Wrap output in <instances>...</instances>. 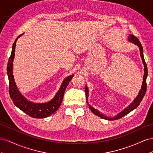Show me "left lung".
Masks as SVG:
<instances>
[{
    "label": "left lung",
    "instance_id": "obj_1",
    "mask_svg": "<svg viewBox=\"0 0 153 153\" xmlns=\"http://www.w3.org/2000/svg\"><path fill=\"white\" fill-rule=\"evenodd\" d=\"M128 40L129 42H132L133 43H134V45H137L139 47L140 54V57L142 58V63L143 64V66H144V68H143V71H144V74H143V81H142V86H141V89L140 90L138 95L134 98V99L133 100V101L131 103L127 108H124L123 111H120L119 113H118V114L116 115L115 116L109 117L106 116V115L103 114L102 113L100 112V111L97 110V109H95L94 107L91 106L90 104H89V103L88 102V96H89V94H88L89 90H88V86H87L86 85L85 86V93H86V102H87V104H88V105L90 109L91 110V112L94 113L95 115L101 117V118H102V119H104L108 120H115L119 119H120V118L125 116L126 115L128 114L129 112L133 111V110H134L135 108H137L138 106L140 103L141 101H142V99H143V97H144V95H145L146 92V88H147L146 79H147V67L146 63L145 62L144 57H143V47L141 45L140 42V41L138 40V39L136 36H134L133 34H129V35L128 36Z\"/></svg>",
    "mask_w": 153,
    "mask_h": 153
}]
</instances>
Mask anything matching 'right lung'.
<instances>
[{
    "label": "right lung",
    "mask_w": 153,
    "mask_h": 153,
    "mask_svg": "<svg viewBox=\"0 0 153 153\" xmlns=\"http://www.w3.org/2000/svg\"><path fill=\"white\" fill-rule=\"evenodd\" d=\"M23 34L24 33L17 37L13 44L11 54L7 63V73L9 79V85H10L9 92H10V97L14 104L20 110L31 117L36 118V119H43V118H46L53 114L56 111L58 110L63 101L65 91L66 90L69 82L71 81L74 75L72 74L64 79L58 92L56 93L53 99L49 102L37 103L30 101L27 98H25L17 88L13 74V62L15 55L16 43L18 38L21 37Z\"/></svg>",
    "instance_id": "obj_1"
}]
</instances>
